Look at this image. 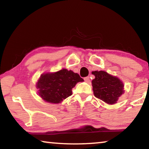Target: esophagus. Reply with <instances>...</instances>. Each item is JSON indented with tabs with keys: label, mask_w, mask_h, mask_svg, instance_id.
<instances>
[{
	"label": "esophagus",
	"mask_w": 149,
	"mask_h": 149,
	"mask_svg": "<svg viewBox=\"0 0 149 149\" xmlns=\"http://www.w3.org/2000/svg\"><path fill=\"white\" fill-rule=\"evenodd\" d=\"M84 80L86 81L87 83H89L90 82V78H89V77H84Z\"/></svg>",
	"instance_id": "34e87169"
}]
</instances>
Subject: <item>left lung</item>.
Instances as JSON below:
<instances>
[{
    "label": "left lung",
    "instance_id": "obj_1",
    "mask_svg": "<svg viewBox=\"0 0 149 149\" xmlns=\"http://www.w3.org/2000/svg\"><path fill=\"white\" fill-rule=\"evenodd\" d=\"M92 74L95 77L91 81L94 95L108 104L116 103L124 93L123 82L104 71H95Z\"/></svg>",
    "mask_w": 149,
    "mask_h": 149
}]
</instances>
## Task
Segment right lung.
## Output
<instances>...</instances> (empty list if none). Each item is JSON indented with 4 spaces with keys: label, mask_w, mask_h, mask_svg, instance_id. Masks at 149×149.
Wrapping results in <instances>:
<instances>
[{
    "label": "right lung",
    "mask_w": 149,
    "mask_h": 149,
    "mask_svg": "<svg viewBox=\"0 0 149 149\" xmlns=\"http://www.w3.org/2000/svg\"><path fill=\"white\" fill-rule=\"evenodd\" d=\"M84 79L77 73L63 69L41 75L36 84L39 95L51 103H59L72 95V88Z\"/></svg>",
    "instance_id": "add662e5"
}]
</instances>
